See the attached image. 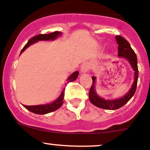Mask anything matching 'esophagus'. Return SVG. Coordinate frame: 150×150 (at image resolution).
Returning <instances> with one entry per match:
<instances>
[{"label":"esophagus","instance_id":"obj_1","mask_svg":"<svg viewBox=\"0 0 150 150\" xmlns=\"http://www.w3.org/2000/svg\"><path fill=\"white\" fill-rule=\"evenodd\" d=\"M90 69V65L88 62H85L82 64L81 67V71L82 73H85V72H87Z\"/></svg>","mask_w":150,"mask_h":150}]
</instances>
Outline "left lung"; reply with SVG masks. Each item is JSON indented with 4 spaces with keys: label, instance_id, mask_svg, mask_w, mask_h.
I'll return each mask as SVG.
<instances>
[{
    "label": "left lung",
    "instance_id": "left-lung-1",
    "mask_svg": "<svg viewBox=\"0 0 150 150\" xmlns=\"http://www.w3.org/2000/svg\"><path fill=\"white\" fill-rule=\"evenodd\" d=\"M115 38L117 44H118V57L126 59L129 62L134 70L135 71L134 81L129 91L122 98L115 99V100H105V99L100 98L96 94L94 89L96 78L92 77L93 83L91 85V87L88 93L89 99L93 105L96 106L99 108L105 109V110H117L125 105L135 93L136 90H137V82H138L139 70L138 66H137V57L135 52L131 47L130 43L123 37L120 35H116Z\"/></svg>",
    "mask_w": 150,
    "mask_h": 150
}]
</instances>
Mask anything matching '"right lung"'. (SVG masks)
I'll list each match as a JSON object with an SVG mask.
<instances>
[{"instance_id": "add662e5", "label": "right lung", "mask_w": 150, "mask_h": 150, "mask_svg": "<svg viewBox=\"0 0 150 150\" xmlns=\"http://www.w3.org/2000/svg\"><path fill=\"white\" fill-rule=\"evenodd\" d=\"M61 35V33L58 31L53 32V33H48V34H39L37 35L36 36H34L32 38H30L28 40V43L24 46V48H22V51H21L20 54H22L28 46H30V45L33 44V43H35V42L38 41V40H54L55 38H57L59 35ZM78 74L79 72L78 71H75V72L72 74L67 79V83H69V82H72V81H75L77 79L78 76ZM64 91L65 88H64V91L62 92L61 95L59 96V97L55 101V102H52L51 104H44V105H35V106H26L24 105V107L28 110L29 111L32 112L33 113H35V114L38 115H43V114H47V113L51 112H54L55 110H58L63 104V99H64Z\"/></svg>"}]
</instances>
